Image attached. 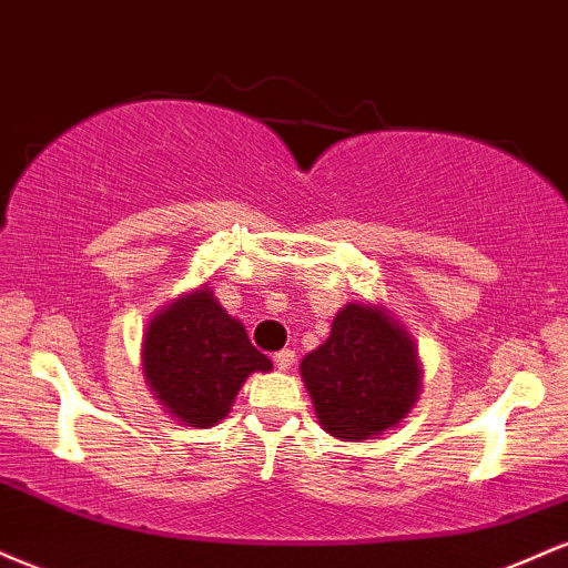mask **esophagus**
I'll list each match as a JSON object with an SVG mask.
<instances>
[{"mask_svg": "<svg viewBox=\"0 0 568 568\" xmlns=\"http://www.w3.org/2000/svg\"><path fill=\"white\" fill-rule=\"evenodd\" d=\"M273 362H276V369L286 372V369H292V364L297 362V356H295V351L284 348V351H278L276 356H273Z\"/></svg>", "mask_w": 568, "mask_h": 568, "instance_id": "1", "label": "esophagus"}]
</instances>
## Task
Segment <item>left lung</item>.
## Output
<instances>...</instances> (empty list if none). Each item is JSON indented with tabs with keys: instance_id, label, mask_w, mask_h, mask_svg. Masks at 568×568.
Wrapping results in <instances>:
<instances>
[{
	"instance_id": "left-lung-1",
	"label": "left lung",
	"mask_w": 568,
	"mask_h": 568,
	"mask_svg": "<svg viewBox=\"0 0 568 568\" xmlns=\"http://www.w3.org/2000/svg\"><path fill=\"white\" fill-rule=\"evenodd\" d=\"M318 423L343 442H366L409 415L419 396L412 339L377 305L348 303L324 345L300 364Z\"/></svg>"
}]
</instances>
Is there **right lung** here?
<instances>
[{"mask_svg":"<svg viewBox=\"0 0 568 568\" xmlns=\"http://www.w3.org/2000/svg\"><path fill=\"white\" fill-rule=\"evenodd\" d=\"M273 369L210 286L178 297L143 335V375L153 396L191 428H212L231 412L252 372Z\"/></svg>","mask_w":568,"mask_h":568,"instance_id":"right-lung-1","label":"right lung"}]
</instances>
